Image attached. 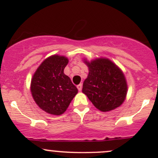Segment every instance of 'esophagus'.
Instances as JSON below:
<instances>
[{
	"label": "esophagus",
	"instance_id": "obj_1",
	"mask_svg": "<svg viewBox=\"0 0 158 158\" xmlns=\"http://www.w3.org/2000/svg\"><path fill=\"white\" fill-rule=\"evenodd\" d=\"M82 84H79V85H77V89H79V91H81V90H82Z\"/></svg>",
	"mask_w": 158,
	"mask_h": 158
}]
</instances>
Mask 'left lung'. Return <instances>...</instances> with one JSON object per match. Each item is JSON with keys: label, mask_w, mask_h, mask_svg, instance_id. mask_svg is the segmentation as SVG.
Instances as JSON below:
<instances>
[{"label": "left lung", "mask_w": 158, "mask_h": 158, "mask_svg": "<svg viewBox=\"0 0 158 158\" xmlns=\"http://www.w3.org/2000/svg\"><path fill=\"white\" fill-rule=\"evenodd\" d=\"M84 62L89 67V75L83 82L82 92L100 111H109L119 107L128 91L122 70L109 59Z\"/></svg>", "instance_id": "8db88e82"}]
</instances>
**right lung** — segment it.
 Returning a JSON list of instances; mask_svg holds the SVG:
<instances>
[{
	"instance_id": "right-lung-1",
	"label": "right lung",
	"mask_w": 158,
	"mask_h": 158,
	"mask_svg": "<svg viewBox=\"0 0 158 158\" xmlns=\"http://www.w3.org/2000/svg\"><path fill=\"white\" fill-rule=\"evenodd\" d=\"M69 60L63 56L53 55L37 68L31 80L30 91L35 102L46 112L55 115L64 113L78 93V89L64 69Z\"/></svg>"
}]
</instances>
